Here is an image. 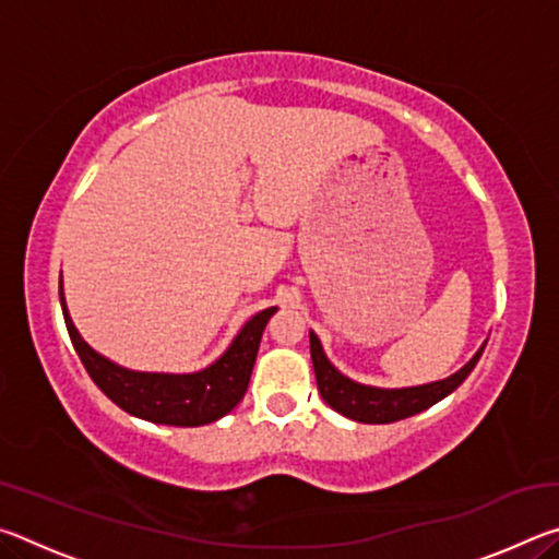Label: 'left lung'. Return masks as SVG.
<instances>
[{"label": "left lung", "mask_w": 559, "mask_h": 559, "mask_svg": "<svg viewBox=\"0 0 559 559\" xmlns=\"http://www.w3.org/2000/svg\"><path fill=\"white\" fill-rule=\"evenodd\" d=\"M484 347L486 345H480L478 353L473 355L459 372L447 377V380L419 386H402V390H382V386H367L353 382L343 372H337L325 357L318 335L310 330V357H313L320 396H323L328 406H333L337 414L362 424H392L429 409V406L441 402L443 396H449L463 380H466L480 355H484Z\"/></svg>", "instance_id": "left-lung-1"}]
</instances>
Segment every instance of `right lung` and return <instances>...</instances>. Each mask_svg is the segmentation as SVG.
Returning a JSON list of instances; mask_svg holds the SVG:
<instances>
[{"instance_id": "obj_1", "label": "right lung", "mask_w": 559, "mask_h": 559, "mask_svg": "<svg viewBox=\"0 0 559 559\" xmlns=\"http://www.w3.org/2000/svg\"><path fill=\"white\" fill-rule=\"evenodd\" d=\"M59 298L66 328L71 343L79 353L83 367L98 390L116 402L122 412L138 419L167 424V427H202L229 414L243 400L246 386L251 380L253 362H257L259 343L269 318L278 308H266L246 323L239 335L231 340L226 353L214 359L210 367L189 374L169 372H135L128 367L110 362L108 357L96 353L75 330L63 300V283L59 278Z\"/></svg>"}]
</instances>
